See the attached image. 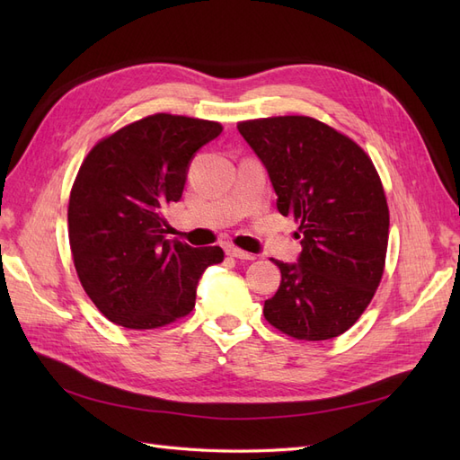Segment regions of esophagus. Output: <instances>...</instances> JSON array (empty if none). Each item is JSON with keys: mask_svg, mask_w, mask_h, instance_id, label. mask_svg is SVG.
Returning <instances> with one entry per match:
<instances>
[{"mask_svg": "<svg viewBox=\"0 0 460 460\" xmlns=\"http://www.w3.org/2000/svg\"><path fill=\"white\" fill-rule=\"evenodd\" d=\"M226 253L230 255V257H234V259H242V261H255L257 257L253 255V253H247V252H242V249H238V247H226Z\"/></svg>", "mask_w": 460, "mask_h": 460, "instance_id": "1", "label": "esophagus"}]
</instances>
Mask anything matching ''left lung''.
Wrapping results in <instances>:
<instances>
[{"label": "left lung", "instance_id": "left-lung-1", "mask_svg": "<svg viewBox=\"0 0 460 460\" xmlns=\"http://www.w3.org/2000/svg\"><path fill=\"white\" fill-rule=\"evenodd\" d=\"M238 130L303 245L296 264L272 259L282 282L264 318L296 340L336 338L365 313L384 274L389 208L378 171L351 137L313 117L242 120Z\"/></svg>", "mask_w": 460, "mask_h": 460}]
</instances>
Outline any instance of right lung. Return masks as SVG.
Here are the masks:
<instances>
[{"instance_id": "1", "label": "right lung", "mask_w": 460, "mask_h": 460, "mask_svg": "<svg viewBox=\"0 0 460 460\" xmlns=\"http://www.w3.org/2000/svg\"><path fill=\"white\" fill-rule=\"evenodd\" d=\"M220 132L215 120L157 113L103 137L82 161L68 243L82 288L111 323L153 330L184 318L203 270L225 261L218 245L164 235V208L182 198L190 161Z\"/></svg>"}]
</instances>
